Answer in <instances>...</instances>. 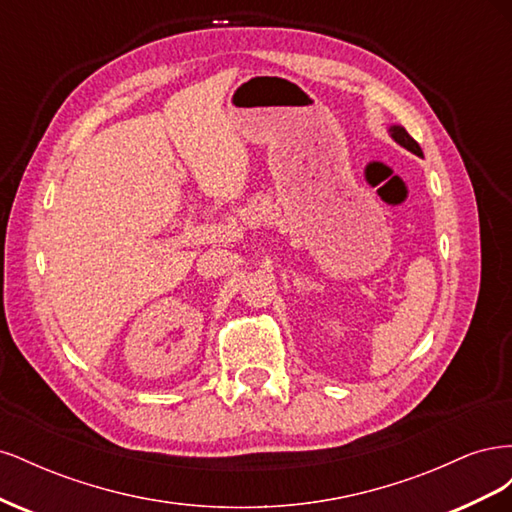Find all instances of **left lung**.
<instances>
[{"label":"left lung","mask_w":512,"mask_h":512,"mask_svg":"<svg viewBox=\"0 0 512 512\" xmlns=\"http://www.w3.org/2000/svg\"><path fill=\"white\" fill-rule=\"evenodd\" d=\"M389 134H391V138H393L395 143H399V145L404 147V149L412 151L414 156H423L421 147H418V143H416L414 138L406 132V128H404V126H391V128H389Z\"/></svg>","instance_id":"obj_1"}]
</instances>
